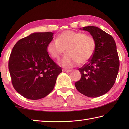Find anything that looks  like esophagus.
I'll use <instances>...</instances> for the list:
<instances>
[{"label": "esophagus", "mask_w": 129, "mask_h": 129, "mask_svg": "<svg viewBox=\"0 0 129 129\" xmlns=\"http://www.w3.org/2000/svg\"><path fill=\"white\" fill-rule=\"evenodd\" d=\"M62 71L64 72H66V73H69L71 72V70H69V69H62Z\"/></svg>", "instance_id": "obj_1"}]
</instances>
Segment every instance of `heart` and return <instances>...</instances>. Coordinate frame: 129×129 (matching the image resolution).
Instances as JSON below:
<instances>
[{"label": "heart", "instance_id": "heart-1", "mask_svg": "<svg viewBox=\"0 0 129 129\" xmlns=\"http://www.w3.org/2000/svg\"><path fill=\"white\" fill-rule=\"evenodd\" d=\"M96 41L92 35L83 32L67 30L61 33L56 40L49 42L46 49L53 59L59 60L65 53L59 64L70 68L78 64H84L94 55L96 49Z\"/></svg>", "mask_w": 129, "mask_h": 129}]
</instances>
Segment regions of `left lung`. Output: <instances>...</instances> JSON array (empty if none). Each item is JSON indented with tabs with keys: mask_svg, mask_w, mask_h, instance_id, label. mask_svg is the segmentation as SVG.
Here are the masks:
<instances>
[{
	"mask_svg": "<svg viewBox=\"0 0 129 129\" xmlns=\"http://www.w3.org/2000/svg\"><path fill=\"white\" fill-rule=\"evenodd\" d=\"M83 30L95 38L97 46L93 56L78 69L81 77L75 86L87 97H99L108 92L115 82L120 65L116 45L111 35L98 27L86 26Z\"/></svg>",
	"mask_w": 129,
	"mask_h": 129,
	"instance_id": "8db88e82",
	"label": "left lung"
}]
</instances>
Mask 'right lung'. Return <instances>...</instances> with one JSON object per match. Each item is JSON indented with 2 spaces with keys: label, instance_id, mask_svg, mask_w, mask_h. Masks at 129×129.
<instances>
[{
  "label": "right lung",
  "instance_id": "1",
  "mask_svg": "<svg viewBox=\"0 0 129 129\" xmlns=\"http://www.w3.org/2000/svg\"><path fill=\"white\" fill-rule=\"evenodd\" d=\"M53 34L34 33L18 41L10 55L8 67L13 86L29 99H40L50 94L62 72L46 49Z\"/></svg>",
  "mask_w": 129,
  "mask_h": 129
}]
</instances>
